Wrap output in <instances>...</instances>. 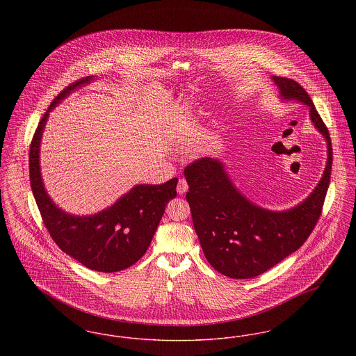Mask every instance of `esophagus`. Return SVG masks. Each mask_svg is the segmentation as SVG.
<instances>
[{
    "label": "esophagus",
    "mask_w": 356,
    "mask_h": 356,
    "mask_svg": "<svg viewBox=\"0 0 356 356\" xmlns=\"http://www.w3.org/2000/svg\"><path fill=\"white\" fill-rule=\"evenodd\" d=\"M188 191V183H186V179H180L179 183H177V193L179 195H183Z\"/></svg>",
    "instance_id": "34e87169"
}]
</instances>
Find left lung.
<instances>
[{
  "label": "left lung",
  "mask_w": 356,
  "mask_h": 356,
  "mask_svg": "<svg viewBox=\"0 0 356 356\" xmlns=\"http://www.w3.org/2000/svg\"><path fill=\"white\" fill-rule=\"evenodd\" d=\"M280 96L309 106L311 121L328 147L322 180L303 203L272 212L250 203L228 179L219 160L203 157L184 170L193 227L208 263L232 279H251L298 251L322 215L332 170L331 137L315 105L299 83L273 76Z\"/></svg>",
  "instance_id": "1"
}]
</instances>
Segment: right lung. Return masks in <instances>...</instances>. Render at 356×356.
Returning a JSON list of instances; mask_svg holds the SVG:
<instances>
[{
    "label": "right lung",
    "instance_id": "obj_1",
    "mask_svg": "<svg viewBox=\"0 0 356 356\" xmlns=\"http://www.w3.org/2000/svg\"><path fill=\"white\" fill-rule=\"evenodd\" d=\"M90 80L88 76L67 86L40 120L29 149L31 186L44 225L61 251L93 271H122L147 252L167 204L177 195V179L160 186H136L118 203L93 216H72L54 205L40 173L41 135L54 105Z\"/></svg>",
    "mask_w": 356,
    "mask_h": 356
}]
</instances>
